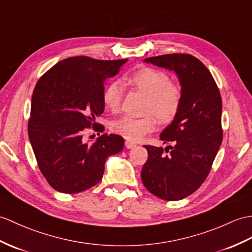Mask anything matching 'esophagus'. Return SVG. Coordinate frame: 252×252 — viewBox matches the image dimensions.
<instances>
[{
	"instance_id": "34e87169",
	"label": "esophagus",
	"mask_w": 252,
	"mask_h": 252,
	"mask_svg": "<svg viewBox=\"0 0 252 252\" xmlns=\"http://www.w3.org/2000/svg\"><path fill=\"white\" fill-rule=\"evenodd\" d=\"M126 147L127 149H132L134 147H136V145L134 144V143H132V142H130V140H126Z\"/></svg>"
}]
</instances>
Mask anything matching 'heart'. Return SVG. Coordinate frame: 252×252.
<instances>
[{
	"label": "heart",
	"instance_id": "b5f03b06",
	"mask_svg": "<svg viewBox=\"0 0 252 252\" xmlns=\"http://www.w3.org/2000/svg\"><path fill=\"white\" fill-rule=\"evenodd\" d=\"M126 83L146 95L144 110L148 114L139 118L121 117L112 124L113 132L136 142L155 130L156 116L161 125L171 124L176 118L181 106L183 93L178 85L169 81L167 74L153 67H142L128 76ZM122 94L124 90L120 83L113 81L108 84L103 91L105 107L110 112H117L120 108Z\"/></svg>",
	"mask_w": 252,
	"mask_h": 252
}]
</instances>
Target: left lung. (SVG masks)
I'll return each mask as SVG.
<instances>
[{
    "mask_svg": "<svg viewBox=\"0 0 252 252\" xmlns=\"http://www.w3.org/2000/svg\"><path fill=\"white\" fill-rule=\"evenodd\" d=\"M144 61L176 73L183 98L176 118L160 134L163 143L172 146L163 149L145 145L148 160L142 181L162 200H183L205 181L220 148L221 95L208 68L195 57L172 54Z\"/></svg>",
    "mask_w": 252,
    "mask_h": 252,
    "instance_id": "1",
    "label": "left lung"
}]
</instances>
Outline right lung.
Here are the masks:
<instances>
[{
	"mask_svg": "<svg viewBox=\"0 0 252 252\" xmlns=\"http://www.w3.org/2000/svg\"><path fill=\"white\" fill-rule=\"evenodd\" d=\"M126 61L72 57L38 79L28 133L40 172L55 190L74 194L90 189L101 181L107 158L124 149L125 139L116 134H103L92 144L83 135L91 126L104 131L95 127V118L105 108V81Z\"/></svg>",
	"mask_w": 252,
	"mask_h": 252,
	"instance_id": "add662e5",
	"label": "right lung"
}]
</instances>
